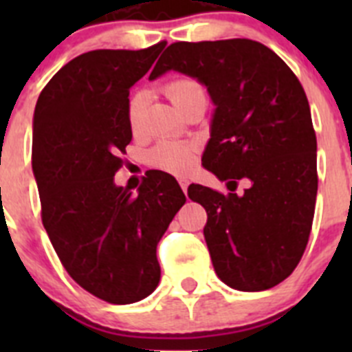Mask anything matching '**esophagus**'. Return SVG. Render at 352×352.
Listing matches in <instances>:
<instances>
[{
	"mask_svg": "<svg viewBox=\"0 0 352 352\" xmlns=\"http://www.w3.org/2000/svg\"><path fill=\"white\" fill-rule=\"evenodd\" d=\"M179 185H182V188H183V192H186V188H188V179H185V178H182V179H179Z\"/></svg>",
	"mask_w": 352,
	"mask_h": 352,
	"instance_id": "34e87169",
	"label": "esophagus"
}]
</instances>
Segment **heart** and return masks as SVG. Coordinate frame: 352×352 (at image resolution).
Returning <instances> with one entry per match:
<instances>
[{
	"mask_svg": "<svg viewBox=\"0 0 352 352\" xmlns=\"http://www.w3.org/2000/svg\"><path fill=\"white\" fill-rule=\"evenodd\" d=\"M164 91L169 96L176 107L182 111L190 102L197 98H206V88L203 82L188 76L170 79L164 86ZM144 104L146 93L135 91L129 98L126 104V120L132 132H139L144 125ZM195 146L188 141H174V139H164L158 142L149 155V164L157 169L169 170V173L182 174L190 169L194 164Z\"/></svg>",
	"mask_w": 352,
	"mask_h": 352,
	"instance_id": "b5f03b06",
	"label": "heart"
}]
</instances>
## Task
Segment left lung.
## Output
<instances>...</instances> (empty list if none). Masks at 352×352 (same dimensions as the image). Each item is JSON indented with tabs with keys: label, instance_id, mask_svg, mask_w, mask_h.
I'll use <instances>...</instances> for the list:
<instances>
[{
	"label": "left lung",
	"instance_id": "8db88e82",
	"mask_svg": "<svg viewBox=\"0 0 352 352\" xmlns=\"http://www.w3.org/2000/svg\"><path fill=\"white\" fill-rule=\"evenodd\" d=\"M167 70L206 84L217 105L203 166L231 192L188 186L208 213L214 273L238 291L275 287L300 263L316 210L317 141L303 86L248 38L170 43L149 79ZM239 179L249 186L234 195Z\"/></svg>",
	"mask_w": 352,
	"mask_h": 352
}]
</instances>
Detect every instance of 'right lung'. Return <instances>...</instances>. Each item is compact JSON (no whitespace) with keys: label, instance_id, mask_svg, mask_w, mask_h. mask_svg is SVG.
Masks as SVG:
<instances>
[{"label":"right lung","instance_id":"obj_1","mask_svg":"<svg viewBox=\"0 0 352 352\" xmlns=\"http://www.w3.org/2000/svg\"><path fill=\"white\" fill-rule=\"evenodd\" d=\"M164 47L84 52L45 84L35 107L42 223L68 275L107 303H135L157 289V245L186 201L162 170L146 173L138 194L114 185L132 141L130 86Z\"/></svg>","mask_w":352,"mask_h":352}]
</instances>
